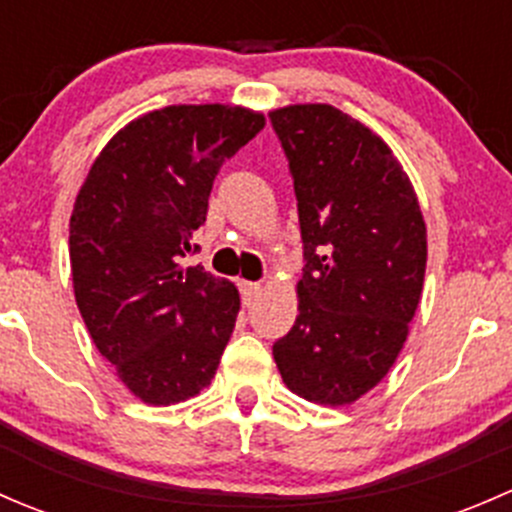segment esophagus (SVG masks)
Segmentation results:
<instances>
[{
  "label": "esophagus",
  "mask_w": 512,
  "mask_h": 512,
  "mask_svg": "<svg viewBox=\"0 0 512 512\" xmlns=\"http://www.w3.org/2000/svg\"><path fill=\"white\" fill-rule=\"evenodd\" d=\"M240 289H242V299H245V302H252V299H257L262 294L260 282H240Z\"/></svg>",
  "instance_id": "obj_1"
}]
</instances>
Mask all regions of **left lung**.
Here are the masks:
<instances>
[{
  "mask_svg": "<svg viewBox=\"0 0 512 512\" xmlns=\"http://www.w3.org/2000/svg\"><path fill=\"white\" fill-rule=\"evenodd\" d=\"M297 195L299 314L277 339L289 391L324 406L374 389L409 337L426 275V223L409 175L371 128L329 103L270 113Z\"/></svg>",
  "mask_w": 512,
  "mask_h": 512,
  "instance_id": "left-lung-1",
  "label": "left lung"
}]
</instances>
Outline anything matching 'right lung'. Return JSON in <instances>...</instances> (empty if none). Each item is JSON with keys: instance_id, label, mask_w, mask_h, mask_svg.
I'll use <instances>...</instances> for the list:
<instances>
[{"instance_id": "add662e5", "label": "right lung", "mask_w": 512, "mask_h": 512, "mask_svg": "<svg viewBox=\"0 0 512 512\" xmlns=\"http://www.w3.org/2000/svg\"><path fill=\"white\" fill-rule=\"evenodd\" d=\"M265 128L242 106H165L116 133L69 223L71 280L96 349L151 406L200 394L240 312L232 282L183 267L213 180Z\"/></svg>"}]
</instances>
